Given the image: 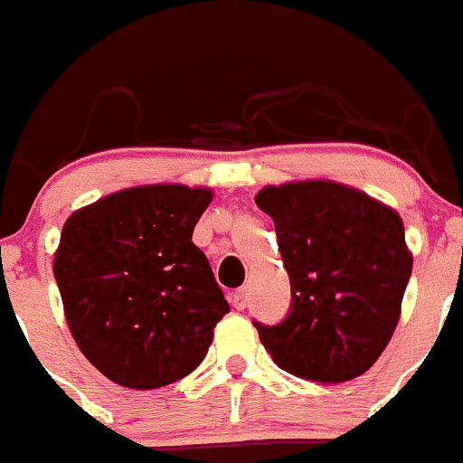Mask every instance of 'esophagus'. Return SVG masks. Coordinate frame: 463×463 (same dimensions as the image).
<instances>
[{
  "label": "esophagus",
  "instance_id": "obj_1",
  "mask_svg": "<svg viewBox=\"0 0 463 463\" xmlns=\"http://www.w3.org/2000/svg\"><path fill=\"white\" fill-rule=\"evenodd\" d=\"M245 304H248V289L245 288L236 289V292L232 294V306H234L236 310H243Z\"/></svg>",
  "mask_w": 463,
  "mask_h": 463
}]
</instances>
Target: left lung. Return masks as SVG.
<instances>
[{"instance_id":"obj_1","label":"left lung","mask_w":463,"mask_h":463,"mask_svg":"<svg viewBox=\"0 0 463 463\" xmlns=\"http://www.w3.org/2000/svg\"><path fill=\"white\" fill-rule=\"evenodd\" d=\"M292 285L280 325L255 322L282 371L313 383H345L378 362L401 317L412 252L399 213L336 181L261 187Z\"/></svg>"}]
</instances>
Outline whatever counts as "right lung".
Returning <instances> with one entry per match:
<instances>
[{
    "label": "right lung",
    "mask_w": 463,
    "mask_h": 463,
    "mask_svg": "<svg viewBox=\"0 0 463 463\" xmlns=\"http://www.w3.org/2000/svg\"><path fill=\"white\" fill-rule=\"evenodd\" d=\"M208 187L138 185L69 215L52 260L64 317L94 369L129 390L185 378L229 313L192 232Z\"/></svg>",
    "instance_id": "add662e5"
}]
</instances>
